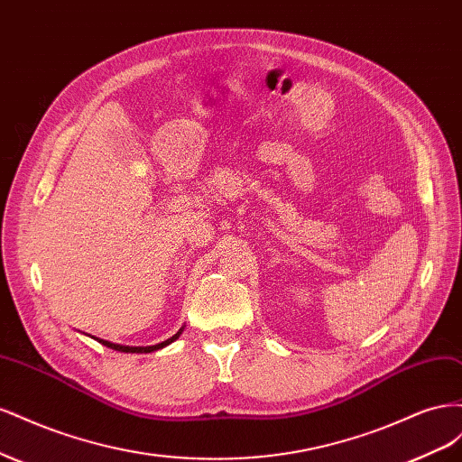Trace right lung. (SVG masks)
Wrapping results in <instances>:
<instances>
[{
    "mask_svg": "<svg viewBox=\"0 0 462 462\" xmlns=\"http://www.w3.org/2000/svg\"><path fill=\"white\" fill-rule=\"evenodd\" d=\"M180 333H183V328H180L173 335V337H170L167 341H162L158 345H152V346H127V345H117V343H111V341H104V339H97V343H102V345L114 348V351H119V353H153V351H158V348H163V346H167L170 343H173L175 339H179Z\"/></svg>",
    "mask_w": 462,
    "mask_h": 462,
    "instance_id": "1",
    "label": "right lung"
}]
</instances>
